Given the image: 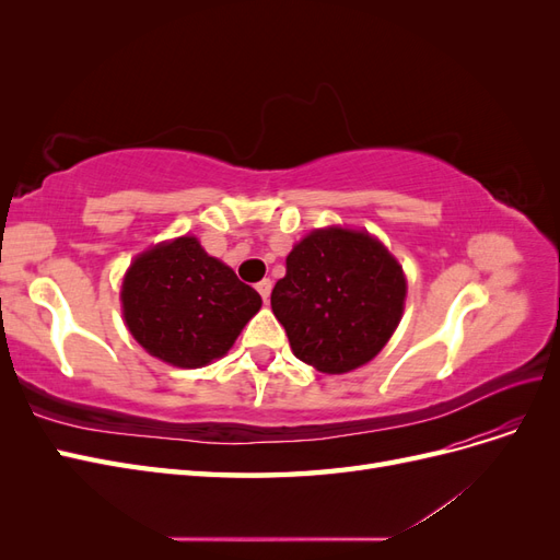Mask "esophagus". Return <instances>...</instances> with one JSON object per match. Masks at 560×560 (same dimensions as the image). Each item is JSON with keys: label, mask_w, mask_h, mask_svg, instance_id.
Segmentation results:
<instances>
[{"label": "esophagus", "mask_w": 560, "mask_h": 560, "mask_svg": "<svg viewBox=\"0 0 560 560\" xmlns=\"http://www.w3.org/2000/svg\"><path fill=\"white\" fill-rule=\"evenodd\" d=\"M270 290H273V282H270L268 278H264L261 282H257V292L261 294V299L268 303V296H270Z\"/></svg>", "instance_id": "1"}]
</instances>
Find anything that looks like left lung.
Masks as SVG:
<instances>
[{
	"label": "left lung",
	"mask_w": 560,
	"mask_h": 560,
	"mask_svg": "<svg viewBox=\"0 0 560 560\" xmlns=\"http://www.w3.org/2000/svg\"><path fill=\"white\" fill-rule=\"evenodd\" d=\"M406 299L399 261L366 231L315 229L287 254L270 294L301 362L346 374L371 362L395 334Z\"/></svg>",
	"instance_id": "obj_1"
}]
</instances>
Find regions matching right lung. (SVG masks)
<instances>
[{"mask_svg":"<svg viewBox=\"0 0 560 560\" xmlns=\"http://www.w3.org/2000/svg\"><path fill=\"white\" fill-rule=\"evenodd\" d=\"M126 327L149 354L198 369L224 358L261 296L233 270L182 235L142 252L121 284Z\"/></svg>","mask_w":560,"mask_h":560,"instance_id":"right-lung-1","label":"right lung"}]
</instances>
